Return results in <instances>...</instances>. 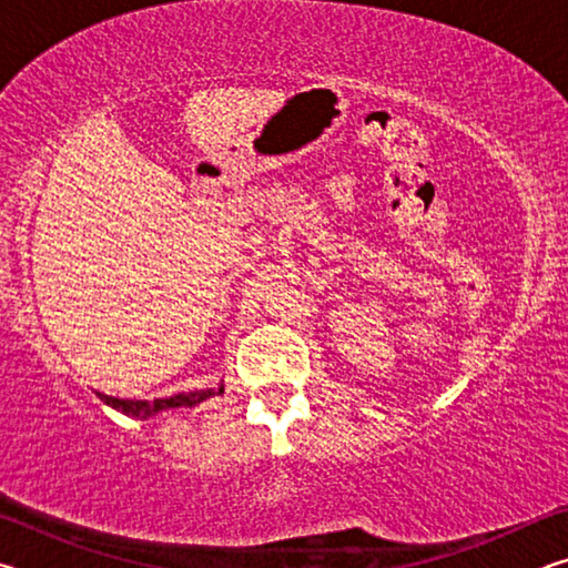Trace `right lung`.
Returning <instances> with one entry per match:
<instances>
[{"label": "right lung", "instance_id": "1", "mask_svg": "<svg viewBox=\"0 0 568 568\" xmlns=\"http://www.w3.org/2000/svg\"><path fill=\"white\" fill-rule=\"evenodd\" d=\"M225 388H207V390H190V393H178V396L170 398H155V400H128V398H114V396H104V393H98V398L108 403L110 408L124 413V416L138 418V420H148L152 416H158L162 410L170 408H192L197 403H203L213 396H220Z\"/></svg>", "mask_w": 568, "mask_h": 568}]
</instances>
